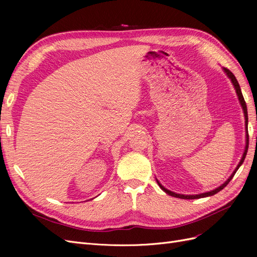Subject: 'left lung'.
Listing matches in <instances>:
<instances>
[{
    "label": "left lung",
    "instance_id": "left-lung-1",
    "mask_svg": "<svg viewBox=\"0 0 257 257\" xmlns=\"http://www.w3.org/2000/svg\"><path fill=\"white\" fill-rule=\"evenodd\" d=\"M223 71H224L225 74H226V76L228 77V78L230 79L232 85H234V88H235L236 93H237L238 99H239V103H240L241 107H242V110H243V113H244V120H245V121H244V122H245V148H244V152H243V154H242V158H241V160H240V162H239V164L237 165V167L235 168L234 172H232V174L229 176V178H228L227 180L225 181L223 184H221L220 186H217V188H215V189L212 190V191L205 192V193H200V194H196V195H184V194H178V193H175V192H173V191H169V190H167L166 188H164V186H163V185L160 183V181L157 179V182H158L160 188H161L163 191H164L165 193H167L168 195H170V196H174V197H177V198H182V199H197V198H203V197L212 196V195H214V194H216L217 192H220L221 190H223V189L225 188V186H226V185L229 183V181L231 180L232 177L235 176V174H236L237 170L239 169V167H240L241 165H242V163H243V161H244V159H245V155H246V152H247V148H248L247 109H246V104H245V102H244V98H243V95H242V92H241L240 85H239V83H238V81H237V79H236V77L234 76V74H232V73L229 71V69L225 68V67H223Z\"/></svg>",
    "mask_w": 257,
    "mask_h": 257
}]
</instances>
